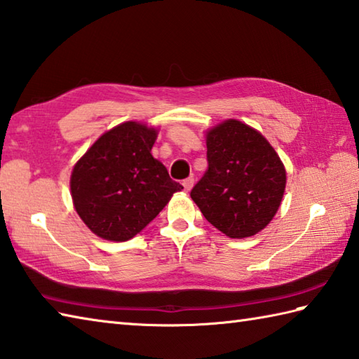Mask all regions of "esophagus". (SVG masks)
Listing matches in <instances>:
<instances>
[{"mask_svg":"<svg viewBox=\"0 0 359 359\" xmlns=\"http://www.w3.org/2000/svg\"><path fill=\"white\" fill-rule=\"evenodd\" d=\"M182 185H184L185 191H189V189H191L193 185H194V179L193 177H188V179H185L184 182H182Z\"/></svg>","mask_w":359,"mask_h":359,"instance_id":"obj_1","label":"esophagus"}]
</instances>
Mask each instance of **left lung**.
Segmentation results:
<instances>
[{
  "label": "left lung",
  "instance_id": "obj_1",
  "mask_svg": "<svg viewBox=\"0 0 359 359\" xmlns=\"http://www.w3.org/2000/svg\"><path fill=\"white\" fill-rule=\"evenodd\" d=\"M208 170L191 199L213 226L230 238L263 230L282 202L286 171L262 133L236 119L207 132Z\"/></svg>",
  "mask_w": 359,
  "mask_h": 359
}]
</instances>
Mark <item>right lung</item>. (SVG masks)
I'll return each mask as SVG.
<instances>
[{"label":"right lung","instance_id":"obj_1","mask_svg":"<svg viewBox=\"0 0 359 359\" xmlns=\"http://www.w3.org/2000/svg\"><path fill=\"white\" fill-rule=\"evenodd\" d=\"M156 138L157 132L144 124L123 123L97 138L74 165V208L104 240H130L184 188L152 157Z\"/></svg>","mask_w":359,"mask_h":359}]
</instances>
